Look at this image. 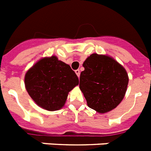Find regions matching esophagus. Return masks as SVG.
<instances>
[{
	"label": "esophagus",
	"instance_id": "34e87169",
	"mask_svg": "<svg viewBox=\"0 0 151 151\" xmlns=\"http://www.w3.org/2000/svg\"><path fill=\"white\" fill-rule=\"evenodd\" d=\"M75 73H76V75L78 76V77H79V76H80V71H79V69H76V70L75 71Z\"/></svg>",
	"mask_w": 151,
	"mask_h": 151
}]
</instances>
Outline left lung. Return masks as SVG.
Segmentation results:
<instances>
[{
	"instance_id": "obj_1",
	"label": "left lung",
	"mask_w": 151,
	"mask_h": 151,
	"mask_svg": "<svg viewBox=\"0 0 151 151\" xmlns=\"http://www.w3.org/2000/svg\"><path fill=\"white\" fill-rule=\"evenodd\" d=\"M79 88L89 108L107 113L119 105L127 88L125 68L109 56L93 54L83 63Z\"/></svg>"
}]
</instances>
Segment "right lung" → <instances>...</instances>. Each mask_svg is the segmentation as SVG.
Returning <instances> with one entry per match:
<instances>
[{
    "instance_id": "obj_1",
    "label": "right lung",
    "mask_w": 151,
    "mask_h": 151,
    "mask_svg": "<svg viewBox=\"0 0 151 151\" xmlns=\"http://www.w3.org/2000/svg\"><path fill=\"white\" fill-rule=\"evenodd\" d=\"M24 84L39 106L55 111L65 105L68 92L78 84V78L68 65L52 56L42 58L30 68Z\"/></svg>"
}]
</instances>
